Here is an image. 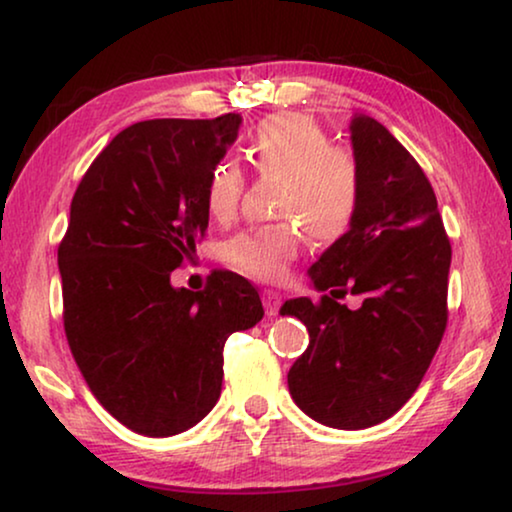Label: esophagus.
Here are the masks:
<instances>
[{"mask_svg": "<svg viewBox=\"0 0 512 512\" xmlns=\"http://www.w3.org/2000/svg\"><path fill=\"white\" fill-rule=\"evenodd\" d=\"M263 305H265V312H268L270 317H275L279 305H282V296H279L277 291H263Z\"/></svg>", "mask_w": 512, "mask_h": 512, "instance_id": "1", "label": "esophagus"}]
</instances>
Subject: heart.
I'll return each mask as SVG.
<instances>
[{
  "label": "heart",
  "instance_id": "1",
  "mask_svg": "<svg viewBox=\"0 0 512 512\" xmlns=\"http://www.w3.org/2000/svg\"><path fill=\"white\" fill-rule=\"evenodd\" d=\"M244 156L263 179L282 181L277 226L247 230L228 244V261L244 275L277 282L298 256L303 235L333 244L359 219L363 177L359 160L312 116L282 111L249 132ZM244 170L235 160H216L205 181V207L212 219L230 221L244 193Z\"/></svg>",
  "mask_w": 512,
  "mask_h": 512
}]
</instances>
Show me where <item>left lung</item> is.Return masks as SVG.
<instances>
[{
	"label": "left lung",
	"mask_w": 512,
	"mask_h": 512,
	"mask_svg": "<svg viewBox=\"0 0 512 512\" xmlns=\"http://www.w3.org/2000/svg\"><path fill=\"white\" fill-rule=\"evenodd\" d=\"M363 177L359 219L310 268L317 303L293 298L310 345L289 370V391L305 415L333 429H368L415 394L447 326L452 247L436 193L408 149L375 118H352ZM352 292L349 311L334 300Z\"/></svg>",
	"instance_id": "obj_1"
}]
</instances>
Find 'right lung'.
<instances>
[{
  "mask_svg": "<svg viewBox=\"0 0 512 512\" xmlns=\"http://www.w3.org/2000/svg\"><path fill=\"white\" fill-rule=\"evenodd\" d=\"M240 114L130 125L83 174L58 247L62 321L102 408L151 438L191 429L214 408L228 335L263 319L258 291L214 270L202 291L170 272L205 237L207 172L226 156Z\"/></svg>",
  "mask_w": 512,
  "mask_h": 512,
  "instance_id": "right-lung-1",
  "label": "right lung"
}]
</instances>
